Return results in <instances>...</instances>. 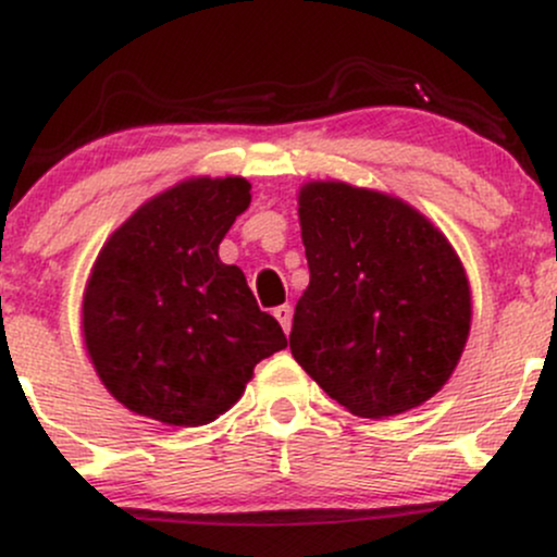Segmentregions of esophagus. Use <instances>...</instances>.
<instances>
[{"mask_svg":"<svg viewBox=\"0 0 557 557\" xmlns=\"http://www.w3.org/2000/svg\"><path fill=\"white\" fill-rule=\"evenodd\" d=\"M274 317H277V322L283 324L285 332H290V322H293V309H290V306H287V304L277 306V309H274Z\"/></svg>","mask_w":557,"mask_h":557,"instance_id":"obj_1","label":"esophagus"}]
</instances>
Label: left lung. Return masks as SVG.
<instances>
[{"mask_svg": "<svg viewBox=\"0 0 557 557\" xmlns=\"http://www.w3.org/2000/svg\"><path fill=\"white\" fill-rule=\"evenodd\" d=\"M309 287L290 350L319 387L363 419L430 400L463 354L471 296L447 238L400 198L309 183L298 198Z\"/></svg>", "mask_w": 557, "mask_h": 557, "instance_id": "obj_1", "label": "left lung"}]
</instances>
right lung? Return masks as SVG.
Listing matches in <instances>:
<instances>
[{"mask_svg":"<svg viewBox=\"0 0 557 557\" xmlns=\"http://www.w3.org/2000/svg\"><path fill=\"white\" fill-rule=\"evenodd\" d=\"M251 203L243 177H196L146 201L101 248L83 335L96 374L125 408L172 426H201L240 398L253 367L283 350L220 243Z\"/></svg>","mask_w":557,"mask_h":557,"instance_id":"obj_1","label":"right lung"}]
</instances>
